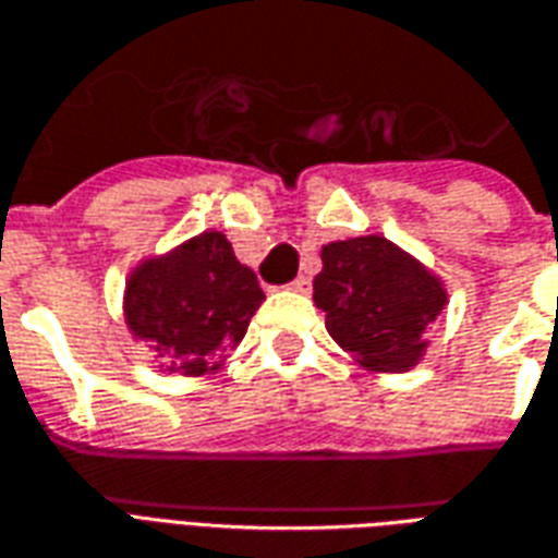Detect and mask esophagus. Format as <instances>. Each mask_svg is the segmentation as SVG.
<instances>
[{
	"label": "esophagus",
	"mask_w": 558,
	"mask_h": 558,
	"mask_svg": "<svg viewBox=\"0 0 558 558\" xmlns=\"http://www.w3.org/2000/svg\"><path fill=\"white\" fill-rule=\"evenodd\" d=\"M290 290L292 292H307V290H311V278H304V275H299V278H295L290 283Z\"/></svg>",
	"instance_id": "34e87169"
}]
</instances>
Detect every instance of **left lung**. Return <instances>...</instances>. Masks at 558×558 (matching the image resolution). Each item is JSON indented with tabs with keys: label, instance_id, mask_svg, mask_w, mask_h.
I'll return each mask as SVG.
<instances>
[{
	"label": "left lung",
	"instance_id": "8db88e82",
	"mask_svg": "<svg viewBox=\"0 0 558 558\" xmlns=\"http://www.w3.org/2000/svg\"><path fill=\"white\" fill-rule=\"evenodd\" d=\"M314 302L340 350L364 371L407 374L424 359V331L448 304L442 280L383 235L323 244Z\"/></svg>",
	"mask_w": 558,
	"mask_h": 558
}]
</instances>
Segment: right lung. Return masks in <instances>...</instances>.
<instances>
[{"label":"right lung","instance_id":"1","mask_svg":"<svg viewBox=\"0 0 558 558\" xmlns=\"http://www.w3.org/2000/svg\"><path fill=\"white\" fill-rule=\"evenodd\" d=\"M263 302L254 271L223 232L208 230L134 266L122 311L128 331L151 343L167 374L208 376L242 343Z\"/></svg>","mask_w":558,"mask_h":558}]
</instances>
